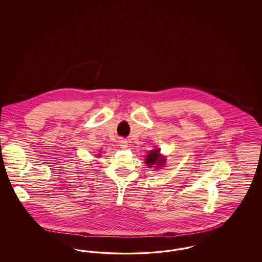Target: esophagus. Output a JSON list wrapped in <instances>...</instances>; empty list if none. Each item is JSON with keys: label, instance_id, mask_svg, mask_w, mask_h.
I'll list each match as a JSON object with an SVG mask.
<instances>
[{"label": "esophagus", "instance_id": "esophagus-1", "mask_svg": "<svg viewBox=\"0 0 262 262\" xmlns=\"http://www.w3.org/2000/svg\"><path fill=\"white\" fill-rule=\"evenodd\" d=\"M120 146H121L122 148H126V147H127V142H126L125 140H121V141H120Z\"/></svg>", "mask_w": 262, "mask_h": 262}]
</instances>
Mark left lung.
Returning a JSON list of instances; mask_svg holds the SVG:
<instances>
[{
  "instance_id": "1",
  "label": "left lung",
  "mask_w": 262,
  "mask_h": 262,
  "mask_svg": "<svg viewBox=\"0 0 262 262\" xmlns=\"http://www.w3.org/2000/svg\"><path fill=\"white\" fill-rule=\"evenodd\" d=\"M165 161H166V159L164 156H161L160 149L149 151L148 155L145 157V163L149 168H152V167L159 168V167L165 165Z\"/></svg>"
}]
</instances>
